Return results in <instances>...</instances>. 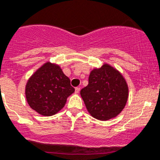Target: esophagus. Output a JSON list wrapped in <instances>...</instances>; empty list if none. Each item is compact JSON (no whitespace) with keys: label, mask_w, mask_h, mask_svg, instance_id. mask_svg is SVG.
Listing matches in <instances>:
<instances>
[{"label":"esophagus","mask_w":160,"mask_h":160,"mask_svg":"<svg viewBox=\"0 0 160 160\" xmlns=\"http://www.w3.org/2000/svg\"><path fill=\"white\" fill-rule=\"evenodd\" d=\"M80 87H76V88H75V91H76V93H79V92H80Z\"/></svg>","instance_id":"34e87169"}]
</instances>
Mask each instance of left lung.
I'll return each instance as SVG.
<instances>
[{
    "label": "left lung",
    "instance_id": "left-lung-1",
    "mask_svg": "<svg viewBox=\"0 0 160 160\" xmlns=\"http://www.w3.org/2000/svg\"><path fill=\"white\" fill-rule=\"evenodd\" d=\"M80 95L92 117L108 120L117 116L125 107L128 84L117 70L104 64L90 72L88 84L80 90Z\"/></svg>",
    "mask_w": 160,
    "mask_h": 160
}]
</instances>
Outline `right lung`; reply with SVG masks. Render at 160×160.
<instances>
[{"label":"right lung","mask_w":160,"mask_h":160,"mask_svg":"<svg viewBox=\"0 0 160 160\" xmlns=\"http://www.w3.org/2000/svg\"><path fill=\"white\" fill-rule=\"evenodd\" d=\"M75 92L70 79L59 66L46 62L28 80L26 98L30 107L39 114L51 116L65 106L67 98Z\"/></svg>","instance_id":"right-lung-1"}]
</instances>
